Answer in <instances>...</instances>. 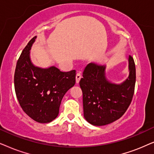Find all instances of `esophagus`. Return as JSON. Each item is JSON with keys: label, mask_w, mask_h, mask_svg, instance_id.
I'll use <instances>...</instances> for the list:
<instances>
[{"label": "esophagus", "mask_w": 154, "mask_h": 154, "mask_svg": "<svg viewBox=\"0 0 154 154\" xmlns=\"http://www.w3.org/2000/svg\"><path fill=\"white\" fill-rule=\"evenodd\" d=\"M82 77V75L80 72H77V75H76V83L78 84L79 82V80H80Z\"/></svg>", "instance_id": "1"}]
</instances>
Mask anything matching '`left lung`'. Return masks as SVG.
<instances>
[{"instance_id":"obj_1","label":"left lung","mask_w":154,"mask_h":154,"mask_svg":"<svg viewBox=\"0 0 154 154\" xmlns=\"http://www.w3.org/2000/svg\"><path fill=\"white\" fill-rule=\"evenodd\" d=\"M130 75L124 82L116 85L105 77V66L89 63L79 81L83 94L84 117L90 124L102 126L123 116L132 102L136 82L134 59L129 56Z\"/></svg>"}]
</instances>
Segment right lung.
<instances>
[{"label": "right lung", "mask_w": 154, "mask_h": 154, "mask_svg": "<svg viewBox=\"0 0 154 154\" xmlns=\"http://www.w3.org/2000/svg\"><path fill=\"white\" fill-rule=\"evenodd\" d=\"M36 36L31 39L18 59L14 84L17 98L23 111L40 123L56 119L65 93L75 84L76 71L62 72L53 66L35 67L29 58V50Z\"/></svg>", "instance_id": "right-lung-1"}]
</instances>
